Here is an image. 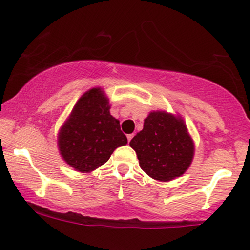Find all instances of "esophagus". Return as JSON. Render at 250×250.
I'll use <instances>...</instances> for the list:
<instances>
[{
    "label": "esophagus",
    "instance_id": "obj_1",
    "mask_svg": "<svg viewBox=\"0 0 250 250\" xmlns=\"http://www.w3.org/2000/svg\"><path fill=\"white\" fill-rule=\"evenodd\" d=\"M133 137H134V134H129V135H127L128 142H130V141H131V139H133Z\"/></svg>",
    "mask_w": 250,
    "mask_h": 250
}]
</instances>
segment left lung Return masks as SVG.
Returning a JSON list of instances; mask_svg holds the SVG:
<instances>
[{
	"instance_id": "8db88e82",
	"label": "left lung",
	"mask_w": 250,
	"mask_h": 250,
	"mask_svg": "<svg viewBox=\"0 0 250 250\" xmlns=\"http://www.w3.org/2000/svg\"><path fill=\"white\" fill-rule=\"evenodd\" d=\"M130 147L136 151L142 170L159 181L181 176L194 156V143L183 120L163 111L149 114Z\"/></svg>"
}]
</instances>
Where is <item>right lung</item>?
I'll use <instances>...</instances> for the list:
<instances>
[{"label":"right lung","mask_w":250,"mask_h":250,"mask_svg":"<svg viewBox=\"0 0 250 250\" xmlns=\"http://www.w3.org/2000/svg\"><path fill=\"white\" fill-rule=\"evenodd\" d=\"M109 102L100 88L87 91L61 128L59 147L64 161L82 173L105 163L117 147L127 143L120 122L109 113Z\"/></svg>","instance_id":"obj_1"}]
</instances>
